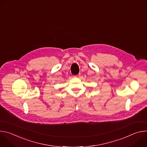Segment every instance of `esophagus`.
<instances>
[{
  "label": "esophagus",
  "mask_w": 147,
  "mask_h": 147,
  "mask_svg": "<svg viewBox=\"0 0 147 147\" xmlns=\"http://www.w3.org/2000/svg\"><path fill=\"white\" fill-rule=\"evenodd\" d=\"M80 76H81V74H77V75H76V76H74V77L78 78V77H80Z\"/></svg>",
  "instance_id": "34e87169"
}]
</instances>
